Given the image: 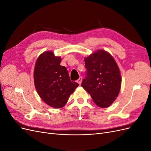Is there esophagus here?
I'll use <instances>...</instances> for the list:
<instances>
[{
	"mask_svg": "<svg viewBox=\"0 0 151 151\" xmlns=\"http://www.w3.org/2000/svg\"><path fill=\"white\" fill-rule=\"evenodd\" d=\"M82 80H83V79H82L81 77H80L79 78V79H77V83H78L79 85H81V83H82Z\"/></svg>",
	"mask_w": 151,
	"mask_h": 151,
	"instance_id": "esophagus-1",
	"label": "esophagus"
}]
</instances>
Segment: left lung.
<instances>
[{
  "label": "left lung",
  "instance_id": "1",
  "mask_svg": "<svg viewBox=\"0 0 151 151\" xmlns=\"http://www.w3.org/2000/svg\"><path fill=\"white\" fill-rule=\"evenodd\" d=\"M86 77L81 86L90 94L94 103L107 108L119 94L122 78L115 59L108 52L98 50L84 58Z\"/></svg>",
  "mask_w": 151,
  "mask_h": 151
}]
</instances>
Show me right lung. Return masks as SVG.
<instances>
[{
	"instance_id": "right-lung-1",
	"label": "right lung",
	"mask_w": 151,
	"mask_h": 151,
	"mask_svg": "<svg viewBox=\"0 0 151 151\" xmlns=\"http://www.w3.org/2000/svg\"><path fill=\"white\" fill-rule=\"evenodd\" d=\"M60 57L47 51L37 58L34 70L35 88L40 98L50 106H64L79 84L70 81L67 68L60 65Z\"/></svg>"
}]
</instances>
